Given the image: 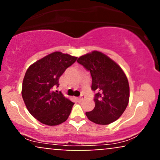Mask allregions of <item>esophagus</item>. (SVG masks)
I'll return each mask as SVG.
<instances>
[{"label":"esophagus","mask_w":160,"mask_h":160,"mask_svg":"<svg viewBox=\"0 0 160 160\" xmlns=\"http://www.w3.org/2000/svg\"><path fill=\"white\" fill-rule=\"evenodd\" d=\"M85 98H86L85 95H82L81 96L79 97V98H78V102H82V101L83 100V99Z\"/></svg>","instance_id":"34e87169"}]
</instances>
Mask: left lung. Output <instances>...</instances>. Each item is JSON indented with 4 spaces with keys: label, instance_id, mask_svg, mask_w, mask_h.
Segmentation results:
<instances>
[{
    "label": "left lung",
    "instance_id": "left-lung-1",
    "mask_svg": "<svg viewBox=\"0 0 160 160\" xmlns=\"http://www.w3.org/2000/svg\"><path fill=\"white\" fill-rule=\"evenodd\" d=\"M78 62L90 72L91 88L95 92V106L92 111L86 112V117L100 125L118 120L129 100V86L123 71L109 57L98 51L80 56Z\"/></svg>",
    "mask_w": 160,
    "mask_h": 160
}]
</instances>
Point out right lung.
I'll use <instances>...</instances> for the list:
<instances>
[{
  "instance_id": "1",
  "label": "right lung",
  "mask_w": 160,
  "mask_h": 160,
  "mask_svg": "<svg viewBox=\"0 0 160 160\" xmlns=\"http://www.w3.org/2000/svg\"><path fill=\"white\" fill-rule=\"evenodd\" d=\"M77 57L55 52L34 62L27 70L22 95L28 111L43 124L56 126L67 120L74 102L61 92L59 78L76 62Z\"/></svg>"
}]
</instances>
